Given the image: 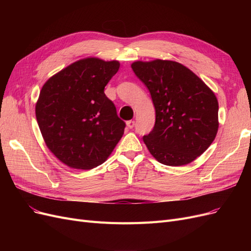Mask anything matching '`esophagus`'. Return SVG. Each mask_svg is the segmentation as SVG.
I'll return each instance as SVG.
<instances>
[{"label": "esophagus", "instance_id": "obj_1", "mask_svg": "<svg viewBox=\"0 0 251 251\" xmlns=\"http://www.w3.org/2000/svg\"><path fill=\"white\" fill-rule=\"evenodd\" d=\"M126 126L128 128H133L134 126H135V121L134 120H128L126 121Z\"/></svg>", "mask_w": 251, "mask_h": 251}]
</instances>
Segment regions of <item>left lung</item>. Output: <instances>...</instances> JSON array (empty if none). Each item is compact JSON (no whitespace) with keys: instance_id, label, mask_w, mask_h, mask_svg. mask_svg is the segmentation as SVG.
<instances>
[{"instance_id":"left-lung-1","label":"left lung","mask_w":251,"mask_h":251,"mask_svg":"<svg viewBox=\"0 0 251 251\" xmlns=\"http://www.w3.org/2000/svg\"><path fill=\"white\" fill-rule=\"evenodd\" d=\"M132 69L150 91L156 111L154 128L143 136L150 153L165 165L191 163L216 138V95L194 72L172 60L135 62Z\"/></svg>"}]
</instances>
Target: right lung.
<instances>
[{"label":"right lung","instance_id":"obj_1","mask_svg":"<svg viewBox=\"0 0 251 251\" xmlns=\"http://www.w3.org/2000/svg\"><path fill=\"white\" fill-rule=\"evenodd\" d=\"M119 63L85 58L46 81L35 115L48 149L73 169L91 170L105 161L121 139L126 123L104 87Z\"/></svg>","mask_w":251,"mask_h":251}]
</instances>
